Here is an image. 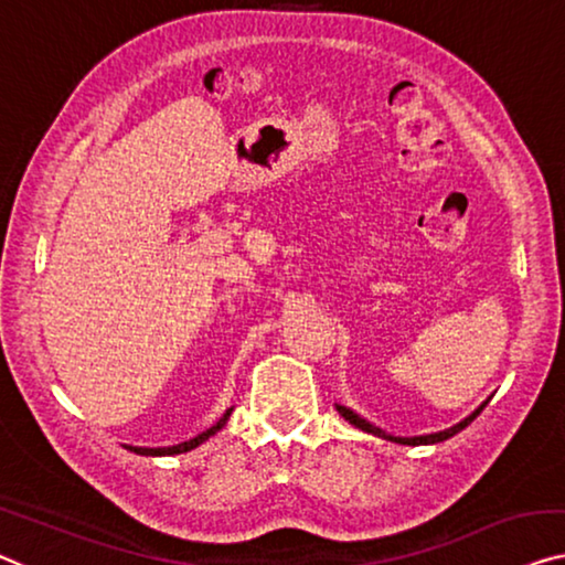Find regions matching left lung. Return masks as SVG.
Masks as SVG:
<instances>
[{
	"label": "left lung",
	"instance_id": "8db88e82",
	"mask_svg": "<svg viewBox=\"0 0 565 565\" xmlns=\"http://www.w3.org/2000/svg\"><path fill=\"white\" fill-rule=\"evenodd\" d=\"M484 406H487V401L482 403V406H479V408L475 411V414L467 416L465 420H459L457 426H451V428H444V431H439V434H426V436H391V434H385L383 428H377V426L370 424V420H365L363 416H358L355 411L348 408V406H337V411H340V416H342L344 420H350L352 426L360 428V431H365V434H373V436H381V439H388V441H395V444H406V446H420V444H439V441L451 439L454 434H459L461 428H467V426L471 424V420H475L479 414H482Z\"/></svg>",
	"mask_w": 565,
	"mask_h": 565
}]
</instances>
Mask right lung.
I'll return each mask as SVG.
<instances>
[{"mask_svg":"<svg viewBox=\"0 0 565 565\" xmlns=\"http://www.w3.org/2000/svg\"><path fill=\"white\" fill-rule=\"evenodd\" d=\"M231 414H233V408L225 411V414L221 416V420H217L215 426H210L207 431L198 434L195 439H190V441H182V444H177V446H159V449H149V446H126V449L134 451V454H141V457H172V454H184V451L195 449V446H200L202 441H207L210 436H215L217 431H221V428L228 424Z\"/></svg>","mask_w":565,"mask_h":565,"instance_id":"1","label":"right lung"}]
</instances>
